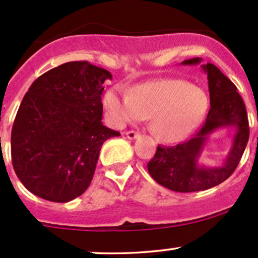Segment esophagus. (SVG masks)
<instances>
[{"instance_id": "1", "label": "esophagus", "mask_w": 258, "mask_h": 258, "mask_svg": "<svg viewBox=\"0 0 258 258\" xmlns=\"http://www.w3.org/2000/svg\"><path fill=\"white\" fill-rule=\"evenodd\" d=\"M139 137H140V133L134 132V130H129V132L126 133V138H128L129 140H134Z\"/></svg>"}]
</instances>
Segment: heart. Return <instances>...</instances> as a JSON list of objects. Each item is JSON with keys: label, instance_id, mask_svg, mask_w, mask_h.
<instances>
[{"label": "heart", "instance_id": "1", "mask_svg": "<svg viewBox=\"0 0 258 258\" xmlns=\"http://www.w3.org/2000/svg\"><path fill=\"white\" fill-rule=\"evenodd\" d=\"M103 105L113 125L121 128L129 121L149 119L156 138L177 143L200 125L209 98L203 88L182 79H158L139 84L130 93L108 89Z\"/></svg>", "mask_w": 258, "mask_h": 258}]
</instances>
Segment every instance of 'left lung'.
Instances as JSON below:
<instances>
[{
	"label": "left lung",
	"mask_w": 258,
	"mask_h": 258,
	"mask_svg": "<svg viewBox=\"0 0 258 258\" xmlns=\"http://www.w3.org/2000/svg\"><path fill=\"white\" fill-rule=\"evenodd\" d=\"M201 58L181 62L182 66H198L208 74L210 110L204 125L187 142L176 147L159 145L155 155L148 163V171L161 186L177 192L208 190L224 182L237 168L249 137L245 103L235 84L211 63L201 64ZM227 128L231 149L223 164L206 167L200 156L216 130Z\"/></svg>",
	"instance_id": "obj_1"
}]
</instances>
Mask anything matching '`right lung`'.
<instances>
[{
  "mask_svg": "<svg viewBox=\"0 0 258 258\" xmlns=\"http://www.w3.org/2000/svg\"><path fill=\"white\" fill-rule=\"evenodd\" d=\"M107 79L109 71L81 60L32 83L11 134L13 169L32 194L68 203L88 188L103 143L120 135L102 123Z\"/></svg>",
  "mask_w": 258,
  "mask_h": 258,
  "instance_id": "add662e5",
  "label": "right lung"
}]
</instances>
